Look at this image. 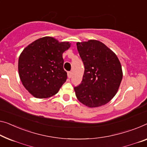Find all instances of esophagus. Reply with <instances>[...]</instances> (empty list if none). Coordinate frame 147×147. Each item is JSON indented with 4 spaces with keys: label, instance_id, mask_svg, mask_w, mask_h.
<instances>
[{
    "label": "esophagus",
    "instance_id": "1",
    "mask_svg": "<svg viewBox=\"0 0 147 147\" xmlns=\"http://www.w3.org/2000/svg\"><path fill=\"white\" fill-rule=\"evenodd\" d=\"M67 75H68V77L71 78L72 77V75H73V73H72V72H69L67 74Z\"/></svg>",
    "mask_w": 147,
    "mask_h": 147
}]
</instances>
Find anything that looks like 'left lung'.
<instances>
[{"label": "left lung", "mask_w": 147, "mask_h": 147, "mask_svg": "<svg viewBox=\"0 0 147 147\" xmlns=\"http://www.w3.org/2000/svg\"><path fill=\"white\" fill-rule=\"evenodd\" d=\"M77 49L84 65L82 82L74 87L77 99L89 108L108 103L117 94L123 78L119 59L100 41L77 42Z\"/></svg>", "instance_id": "obj_1"}]
</instances>
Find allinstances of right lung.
I'll list each match as a JSON object with an SVG mask.
<instances>
[{"label":"right lung","mask_w":147,"mask_h":147,"mask_svg":"<svg viewBox=\"0 0 147 147\" xmlns=\"http://www.w3.org/2000/svg\"><path fill=\"white\" fill-rule=\"evenodd\" d=\"M68 41L45 36L25 47L18 59L20 78L25 88L35 98L55 95L67 78L63 69V53L71 47Z\"/></svg>","instance_id":"add662e5"}]
</instances>
